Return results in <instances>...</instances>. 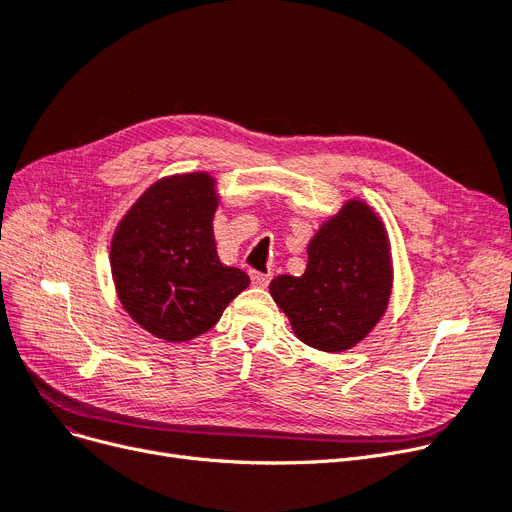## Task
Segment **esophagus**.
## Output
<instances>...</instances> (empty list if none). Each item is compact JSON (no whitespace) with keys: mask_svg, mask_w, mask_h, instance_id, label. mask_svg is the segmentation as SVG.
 Wrapping results in <instances>:
<instances>
[{"mask_svg":"<svg viewBox=\"0 0 512 512\" xmlns=\"http://www.w3.org/2000/svg\"><path fill=\"white\" fill-rule=\"evenodd\" d=\"M251 282L253 286H259V288H265L270 284V274H263V272H251Z\"/></svg>","mask_w":512,"mask_h":512,"instance_id":"1","label":"esophagus"}]
</instances>
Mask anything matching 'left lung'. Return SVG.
Instances as JSON below:
<instances>
[{
  "label": "left lung",
  "mask_w": 512,
  "mask_h": 512,
  "mask_svg": "<svg viewBox=\"0 0 512 512\" xmlns=\"http://www.w3.org/2000/svg\"><path fill=\"white\" fill-rule=\"evenodd\" d=\"M391 280L383 221L349 201L307 244L305 274L274 278L270 293L303 343L335 353L360 343L381 320Z\"/></svg>",
  "instance_id": "left-lung-1"
}]
</instances>
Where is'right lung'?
<instances>
[{
    "label": "right lung",
    "mask_w": 512,
    "mask_h": 512,
    "mask_svg": "<svg viewBox=\"0 0 512 512\" xmlns=\"http://www.w3.org/2000/svg\"><path fill=\"white\" fill-rule=\"evenodd\" d=\"M215 209L213 177L186 173L150 186L121 219L110 247L115 286L127 314L154 337L203 335L251 282L217 257Z\"/></svg>",
    "instance_id": "add662e5"
}]
</instances>
